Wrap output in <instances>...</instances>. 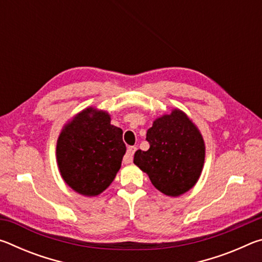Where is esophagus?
Here are the masks:
<instances>
[{
	"instance_id": "34e87169",
	"label": "esophagus",
	"mask_w": 262,
	"mask_h": 262,
	"mask_svg": "<svg viewBox=\"0 0 262 262\" xmlns=\"http://www.w3.org/2000/svg\"><path fill=\"white\" fill-rule=\"evenodd\" d=\"M136 149H137L136 147H128L125 157H123V163L129 164V163L133 162V157H134V154L136 151Z\"/></svg>"
}]
</instances>
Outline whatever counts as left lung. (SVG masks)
Here are the masks:
<instances>
[{"label": "left lung", "instance_id": "obj_1", "mask_svg": "<svg viewBox=\"0 0 262 262\" xmlns=\"http://www.w3.org/2000/svg\"><path fill=\"white\" fill-rule=\"evenodd\" d=\"M150 148L137 150L134 164L158 190L179 196L196 184L205 163V142L184 112L173 110L154 121L147 132Z\"/></svg>", "mask_w": 262, "mask_h": 262}]
</instances>
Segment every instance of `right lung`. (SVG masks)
<instances>
[{"label":"right lung","instance_id":"add662e5","mask_svg":"<svg viewBox=\"0 0 262 262\" xmlns=\"http://www.w3.org/2000/svg\"><path fill=\"white\" fill-rule=\"evenodd\" d=\"M125 154L121 128L111 125L107 113L92 107L66 125L56 145L62 178L86 196H95L108 187Z\"/></svg>","mask_w":262,"mask_h":262}]
</instances>
